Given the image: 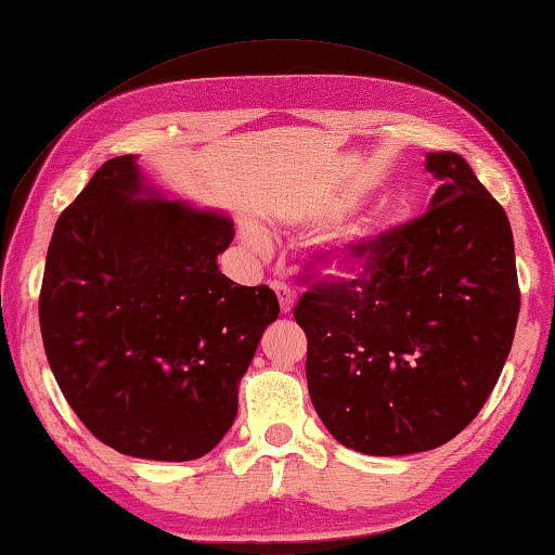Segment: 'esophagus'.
Instances as JSON below:
<instances>
[{"label": "esophagus", "instance_id": "esophagus-1", "mask_svg": "<svg viewBox=\"0 0 555 555\" xmlns=\"http://www.w3.org/2000/svg\"><path fill=\"white\" fill-rule=\"evenodd\" d=\"M273 289H275L278 299H280V310H282V313H285V315H289L292 308H294V299H296L294 292L285 285V282H278V280L273 282Z\"/></svg>", "mask_w": 555, "mask_h": 555}]
</instances>
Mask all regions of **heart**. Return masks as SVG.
I'll use <instances>...</instances> for the list:
<instances>
[{
    "label": "heart",
    "mask_w": 555,
    "mask_h": 555,
    "mask_svg": "<svg viewBox=\"0 0 555 555\" xmlns=\"http://www.w3.org/2000/svg\"><path fill=\"white\" fill-rule=\"evenodd\" d=\"M386 228L384 219H372L362 225L348 228L344 233H336L327 240V245L320 256V270L324 275L332 278H353L367 263L374 242L379 240L382 231ZM249 245L263 249L266 237L259 231L247 233Z\"/></svg>",
    "instance_id": "1"
}]
</instances>
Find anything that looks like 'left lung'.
<instances>
[{
    "label": "left lung",
    "mask_w": 555,
    "mask_h": 555,
    "mask_svg": "<svg viewBox=\"0 0 555 555\" xmlns=\"http://www.w3.org/2000/svg\"><path fill=\"white\" fill-rule=\"evenodd\" d=\"M430 207L388 228L356 278H318L294 318L313 408L346 448L436 450L473 422L504 370L520 289L504 207L466 159L428 153ZM320 261V259H315Z\"/></svg>",
    "instance_id": "obj_1"
}]
</instances>
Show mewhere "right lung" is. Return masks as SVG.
<instances>
[{
    "instance_id": "obj_1",
    "label": "right lung",
    "mask_w": 555,
    "mask_h": 555,
    "mask_svg": "<svg viewBox=\"0 0 555 555\" xmlns=\"http://www.w3.org/2000/svg\"><path fill=\"white\" fill-rule=\"evenodd\" d=\"M233 221L162 199L107 159L53 228L39 327L49 367L107 448L191 462L233 426L237 386L280 304L228 280Z\"/></svg>"
}]
</instances>
